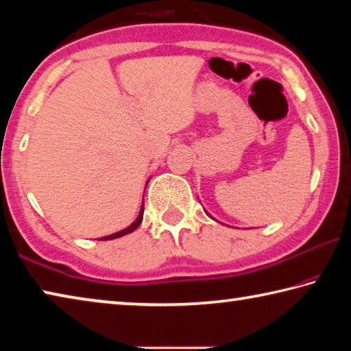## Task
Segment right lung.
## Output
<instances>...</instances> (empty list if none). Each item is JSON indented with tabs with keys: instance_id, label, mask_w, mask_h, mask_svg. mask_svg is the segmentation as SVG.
<instances>
[{
	"instance_id": "obj_1",
	"label": "right lung",
	"mask_w": 351,
	"mask_h": 351,
	"mask_svg": "<svg viewBox=\"0 0 351 351\" xmlns=\"http://www.w3.org/2000/svg\"><path fill=\"white\" fill-rule=\"evenodd\" d=\"M142 217H144V206H142V209H141V213H139L138 219H136V221H134L132 226H130V228L121 230V232H116V234H112V235L104 237V239H100V240H112V239H119V237H123V235H127V234H130V232H133V230H134V229H138V226L142 223Z\"/></svg>"
}]
</instances>
